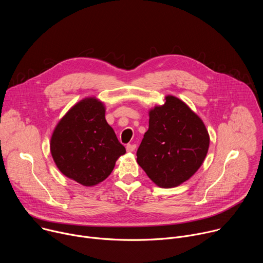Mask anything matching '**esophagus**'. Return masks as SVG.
<instances>
[{
    "label": "esophagus",
    "instance_id": "obj_1",
    "mask_svg": "<svg viewBox=\"0 0 263 263\" xmlns=\"http://www.w3.org/2000/svg\"><path fill=\"white\" fill-rule=\"evenodd\" d=\"M126 148H127V152H133L134 149L136 148V144H134V143H132V144H127Z\"/></svg>",
    "mask_w": 263,
    "mask_h": 263
}]
</instances>
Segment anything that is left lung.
Listing matches in <instances>:
<instances>
[{
    "label": "left lung",
    "instance_id": "obj_1",
    "mask_svg": "<svg viewBox=\"0 0 263 263\" xmlns=\"http://www.w3.org/2000/svg\"><path fill=\"white\" fill-rule=\"evenodd\" d=\"M148 110V130L137 149V163L161 189L191 179L203 164L210 137L202 119L175 96Z\"/></svg>",
    "mask_w": 263,
    "mask_h": 263
}]
</instances>
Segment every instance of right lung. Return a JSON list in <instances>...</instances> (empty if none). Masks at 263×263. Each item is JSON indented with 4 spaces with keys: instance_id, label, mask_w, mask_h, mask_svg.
Returning a JSON list of instances; mask_svg holds the SVG:
<instances>
[{
    "instance_id": "add662e5",
    "label": "right lung",
    "mask_w": 263,
    "mask_h": 263,
    "mask_svg": "<svg viewBox=\"0 0 263 263\" xmlns=\"http://www.w3.org/2000/svg\"><path fill=\"white\" fill-rule=\"evenodd\" d=\"M105 112V104L97 97L84 98L68 109L51 136L50 151L56 166L83 186L103 182L126 153Z\"/></svg>"
}]
</instances>
